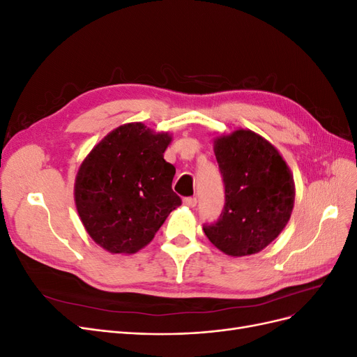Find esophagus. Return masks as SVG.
I'll return each instance as SVG.
<instances>
[{"label": "esophagus", "mask_w": 357, "mask_h": 357, "mask_svg": "<svg viewBox=\"0 0 357 357\" xmlns=\"http://www.w3.org/2000/svg\"><path fill=\"white\" fill-rule=\"evenodd\" d=\"M197 198L195 197H189V198H185V199H183V204H185L186 205V207H195V205H197Z\"/></svg>", "instance_id": "esophagus-1"}]
</instances>
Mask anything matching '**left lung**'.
I'll return each mask as SVG.
<instances>
[{
	"mask_svg": "<svg viewBox=\"0 0 357 357\" xmlns=\"http://www.w3.org/2000/svg\"><path fill=\"white\" fill-rule=\"evenodd\" d=\"M214 155L225 183V207L218 222L204 225V232L226 255H255L290 219L294 176L278 150L250 129L215 138Z\"/></svg>",
	"mask_w": 357,
	"mask_h": 357,
	"instance_id": "1",
	"label": "left lung"
}]
</instances>
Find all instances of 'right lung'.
Wrapping results in <instances>:
<instances>
[{
	"label": "right lung",
	"instance_id": "right-lung-1",
	"mask_svg": "<svg viewBox=\"0 0 357 357\" xmlns=\"http://www.w3.org/2000/svg\"><path fill=\"white\" fill-rule=\"evenodd\" d=\"M168 132L126 123L105 135L75 176L74 201L91 238L110 253L132 255L153 240L181 204L174 165L164 159Z\"/></svg>",
	"mask_w": 357,
	"mask_h": 357
}]
</instances>
